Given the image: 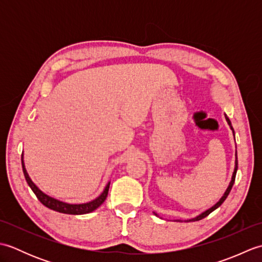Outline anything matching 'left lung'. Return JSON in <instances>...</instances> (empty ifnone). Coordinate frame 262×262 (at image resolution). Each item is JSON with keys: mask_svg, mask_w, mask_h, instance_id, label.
<instances>
[{"mask_svg": "<svg viewBox=\"0 0 262 262\" xmlns=\"http://www.w3.org/2000/svg\"><path fill=\"white\" fill-rule=\"evenodd\" d=\"M226 120H227V122H229V125L231 126V121H230V119L229 118H227V117H226ZM231 129L233 130V127L231 126ZM233 133H234V130H233ZM236 170H237V161H235V169H234V172H233V176H232V180H231V183H230V186H229V188H227V190L225 191V193H224V196L223 197H222L221 198V200H220V202L219 203H217L215 206H214V207H211L210 209H208V210H206L205 211V213H203L202 215H199V216H197L196 217V219H193L192 221H199V220H203V219H205V217L206 216H208L210 213H211V211H213V210H215L217 207H220V206L222 205V204H223L224 203V200L226 199V197L227 196H229V193H230V191H231V189H232V187H233V185H234V181H235V176H236Z\"/></svg>", "mask_w": 262, "mask_h": 262, "instance_id": "obj_1", "label": "left lung"}]
</instances>
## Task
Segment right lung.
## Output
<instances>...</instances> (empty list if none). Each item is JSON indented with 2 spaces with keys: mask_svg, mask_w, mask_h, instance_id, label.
Returning a JSON list of instances; mask_svg holds the SVG:
<instances>
[{
  "mask_svg": "<svg viewBox=\"0 0 262 262\" xmlns=\"http://www.w3.org/2000/svg\"><path fill=\"white\" fill-rule=\"evenodd\" d=\"M21 162H22V170H24V174H25V178L27 180V183L31 188L33 193L36 194V197L38 198L39 202H40L43 206H46V207H48L49 209L56 210V211H59V213H63V214H71V215L88 214V213H91V211H93V210H96L99 206L104 202L105 198H107V196H108L110 182L107 186H105L103 192L100 194L97 199L92 200V202H90V203L72 205V204H66L63 202H59V200H57V199H54L52 197L47 196V194L43 193L40 189H38V187L31 181L29 176H28V173H27V171L25 169L24 160H21Z\"/></svg>",
  "mask_w": 262,
  "mask_h": 262,
  "instance_id": "add662e5",
  "label": "right lung"
}]
</instances>
